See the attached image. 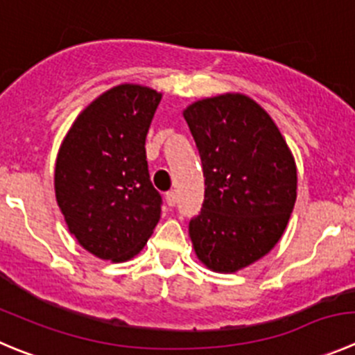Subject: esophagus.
<instances>
[{
  "label": "esophagus",
  "instance_id": "1",
  "mask_svg": "<svg viewBox=\"0 0 355 355\" xmlns=\"http://www.w3.org/2000/svg\"><path fill=\"white\" fill-rule=\"evenodd\" d=\"M166 203L168 207H175V205H177V194H175V191L166 193Z\"/></svg>",
  "mask_w": 355,
  "mask_h": 355
}]
</instances>
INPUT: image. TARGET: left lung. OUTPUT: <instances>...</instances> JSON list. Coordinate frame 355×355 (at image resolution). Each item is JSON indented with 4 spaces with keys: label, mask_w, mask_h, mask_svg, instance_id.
I'll use <instances>...</instances> for the list:
<instances>
[{
    "label": "left lung",
    "mask_w": 355,
    "mask_h": 355,
    "mask_svg": "<svg viewBox=\"0 0 355 355\" xmlns=\"http://www.w3.org/2000/svg\"><path fill=\"white\" fill-rule=\"evenodd\" d=\"M184 117L205 177L189 234L201 263L233 273L282 236L296 203V164L270 115L247 96L201 99Z\"/></svg>",
    "instance_id": "1"
}]
</instances>
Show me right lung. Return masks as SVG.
<instances>
[{
	"instance_id": "1",
	"label": "right lung",
	"mask_w": 355,
	"mask_h": 355,
	"mask_svg": "<svg viewBox=\"0 0 355 355\" xmlns=\"http://www.w3.org/2000/svg\"><path fill=\"white\" fill-rule=\"evenodd\" d=\"M159 101L154 89L117 85L78 115L59 148L58 205L69 233L101 259L137 256L161 218L145 154Z\"/></svg>"
}]
</instances>
